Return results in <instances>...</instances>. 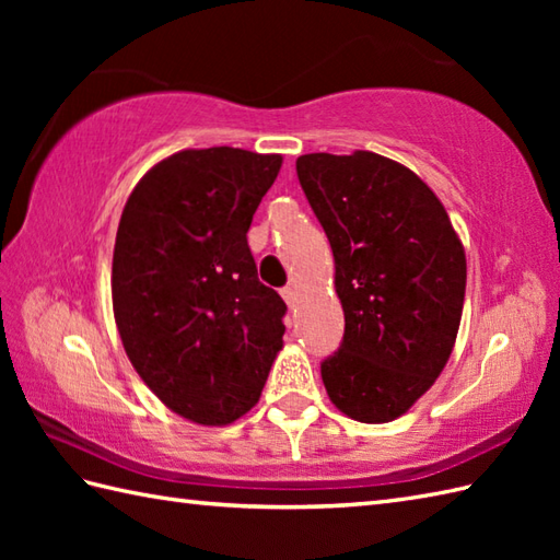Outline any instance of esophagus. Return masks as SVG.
Listing matches in <instances>:
<instances>
[{
	"label": "esophagus",
	"instance_id": "34e87169",
	"mask_svg": "<svg viewBox=\"0 0 560 560\" xmlns=\"http://www.w3.org/2000/svg\"><path fill=\"white\" fill-rule=\"evenodd\" d=\"M281 299L283 301H287V305L291 307V311H293V307H295V303H299V293H295V289L293 287H287V289H283L281 291Z\"/></svg>",
	"mask_w": 560,
	"mask_h": 560
}]
</instances>
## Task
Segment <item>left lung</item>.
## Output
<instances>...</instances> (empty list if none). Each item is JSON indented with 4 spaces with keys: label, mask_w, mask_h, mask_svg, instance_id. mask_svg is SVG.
<instances>
[{
    "label": "left lung",
    "mask_w": 560,
    "mask_h": 560,
    "mask_svg": "<svg viewBox=\"0 0 560 560\" xmlns=\"http://www.w3.org/2000/svg\"><path fill=\"white\" fill-rule=\"evenodd\" d=\"M303 192L335 255L343 341L323 363L331 404L361 423L407 413L450 361L467 257L443 201L373 151L305 153Z\"/></svg>",
    "instance_id": "left-lung-1"
}]
</instances>
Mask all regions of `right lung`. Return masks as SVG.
<instances>
[{"mask_svg": "<svg viewBox=\"0 0 560 560\" xmlns=\"http://www.w3.org/2000/svg\"><path fill=\"white\" fill-rule=\"evenodd\" d=\"M281 153L183 149L135 185L117 225L113 313L127 359L165 407L229 425L283 349L287 303L257 279L247 229Z\"/></svg>", "mask_w": 560, "mask_h": 560, "instance_id": "1", "label": "right lung"}]
</instances>
